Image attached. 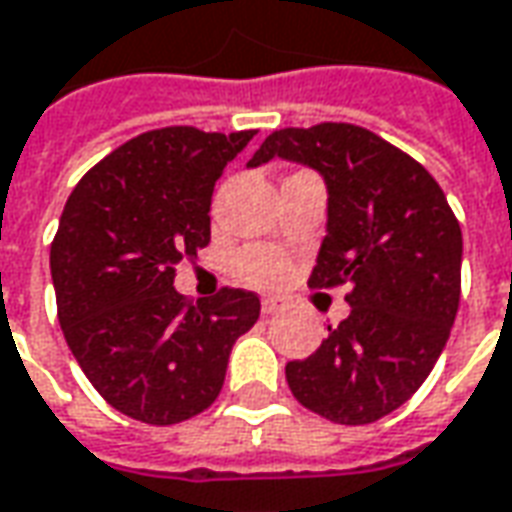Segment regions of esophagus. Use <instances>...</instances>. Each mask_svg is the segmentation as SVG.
I'll list each match as a JSON object with an SVG mask.
<instances>
[{"instance_id":"1","label":"esophagus","mask_w":512,"mask_h":512,"mask_svg":"<svg viewBox=\"0 0 512 512\" xmlns=\"http://www.w3.org/2000/svg\"><path fill=\"white\" fill-rule=\"evenodd\" d=\"M283 308H285V300H280V297H263V300H260V311H263V316L280 314Z\"/></svg>"}]
</instances>
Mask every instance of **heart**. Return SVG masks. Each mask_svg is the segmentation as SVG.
Listing matches in <instances>:
<instances>
[{
	"label": "heart",
	"instance_id": "heart-1",
	"mask_svg": "<svg viewBox=\"0 0 512 512\" xmlns=\"http://www.w3.org/2000/svg\"><path fill=\"white\" fill-rule=\"evenodd\" d=\"M238 274L252 285H277L288 274V263L274 249L252 246L238 255Z\"/></svg>",
	"mask_w": 512,
	"mask_h": 512
}]
</instances>
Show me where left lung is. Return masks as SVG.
Segmentation results:
<instances>
[{
  "instance_id": "1",
  "label": "left lung",
  "mask_w": 512,
  "mask_h": 512,
  "mask_svg": "<svg viewBox=\"0 0 512 512\" xmlns=\"http://www.w3.org/2000/svg\"><path fill=\"white\" fill-rule=\"evenodd\" d=\"M314 168L328 187V235L311 288L350 285V316L302 361L285 364L294 398L342 426L375 423L415 395L460 308L462 232L431 173L350 123L283 128L249 159Z\"/></svg>"
}]
</instances>
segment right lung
<instances>
[{
    "label": "right lung",
    "instance_id": "obj_1",
    "mask_svg": "<svg viewBox=\"0 0 512 512\" xmlns=\"http://www.w3.org/2000/svg\"><path fill=\"white\" fill-rule=\"evenodd\" d=\"M255 131L190 125L128 139L83 176L58 221L50 271L58 322L92 387L123 415L173 426L224 387L229 353L260 300L221 288L193 305L176 266L210 243V201Z\"/></svg>",
    "mask_w": 512,
    "mask_h": 512
}]
</instances>
